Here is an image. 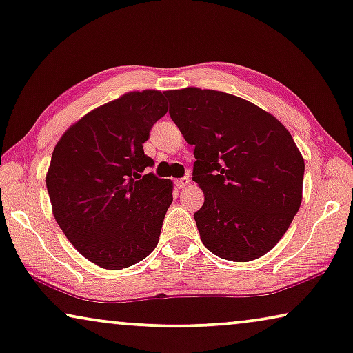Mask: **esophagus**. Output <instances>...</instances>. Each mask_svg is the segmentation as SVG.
<instances>
[{"label":"esophagus","instance_id":"34e87169","mask_svg":"<svg viewBox=\"0 0 353 353\" xmlns=\"http://www.w3.org/2000/svg\"><path fill=\"white\" fill-rule=\"evenodd\" d=\"M188 183H190V177H181V179H177V181H176V187L181 188V190H182V188H185Z\"/></svg>","mask_w":353,"mask_h":353}]
</instances>
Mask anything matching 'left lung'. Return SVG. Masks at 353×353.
<instances>
[{
  "label": "left lung",
  "instance_id": "left-lung-1",
  "mask_svg": "<svg viewBox=\"0 0 353 353\" xmlns=\"http://www.w3.org/2000/svg\"><path fill=\"white\" fill-rule=\"evenodd\" d=\"M166 97L172 122L194 145L204 204L193 217L203 244L230 261L260 259L301 206L304 159L292 134L234 94L187 87Z\"/></svg>",
  "mask_w": 353,
  "mask_h": 353
}]
</instances>
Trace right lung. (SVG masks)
Wrapping results in <instances>:
<instances>
[{
	"instance_id": "add662e5",
	"label": "right lung",
	"mask_w": 353,
	"mask_h": 353,
	"mask_svg": "<svg viewBox=\"0 0 353 353\" xmlns=\"http://www.w3.org/2000/svg\"><path fill=\"white\" fill-rule=\"evenodd\" d=\"M168 112L165 92H128L65 131L46 176L57 223L81 255L123 270L155 249L172 182L147 168L143 144Z\"/></svg>"
}]
</instances>
